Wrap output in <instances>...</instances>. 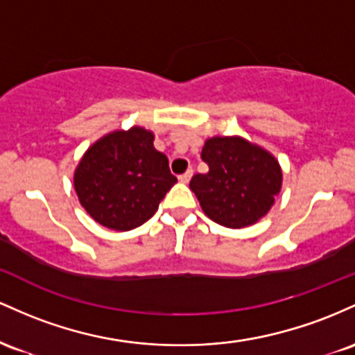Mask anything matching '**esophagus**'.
Segmentation results:
<instances>
[{"label": "esophagus", "instance_id": "esophagus-1", "mask_svg": "<svg viewBox=\"0 0 355 355\" xmlns=\"http://www.w3.org/2000/svg\"><path fill=\"white\" fill-rule=\"evenodd\" d=\"M191 178H193V169H188L184 174H181V176H179V181L184 182L186 184V182H189Z\"/></svg>", "mask_w": 355, "mask_h": 355}]
</instances>
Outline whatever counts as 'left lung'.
<instances>
[{
  "instance_id": "8db88e82",
  "label": "left lung",
  "mask_w": 355,
  "mask_h": 355,
  "mask_svg": "<svg viewBox=\"0 0 355 355\" xmlns=\"http://www.w3.org/2000/svg\"><path fill=\"white\" fill-rule=\"evenodd\" d=\"M201 159L209 167L189 188L206 216L226 228H245L263 218L282 188V169L268 150L241 137H211Z\"/></svg>"
}]
</instances>
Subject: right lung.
Returning a JSON list of instances; mask_svg holds the SVG:
<instances>
[{
	"label": "right lung",
	"instance_id": "right-lung-1",
	"mask_svg": "<svg viewBox=\"0 0 355 355\" xmlns=\"http://www.w3.org/2000/svg\"><path fill=\"white\" fill-rule=\"evenodd\" d=\"M178 182L169 161L142 127L115 130L89 147L75 169L80 205L102 226L129 231L154 216L159 202Z\"/></svg>",
	"mask_w": 355,
	"mask_h": 355
}]
</instances>
